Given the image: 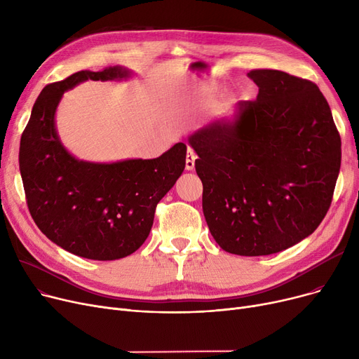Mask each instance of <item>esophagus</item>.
<instances>
[{
	"mask_svg": "<svg viewBox=\"0 0 359 359\" xmlns=\"http://www.w3.org/2000/svg\"><path fill=\"white\" fill-rule=\"evenodd\" d=\"M195 160H196V154L194 153L192 148H187L186 153V170L187 172H192L195 168Z\"/></svg>",
	"mask_w": 359,
	"mask_h": 359,
	"instance_id": "34e87169",
	"label": "esophagus"
}]
</instances>
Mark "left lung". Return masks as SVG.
Here are the masks:
<instances>
[{
	"label": "left lung",
	"mask_w": 359,
	"mask_h": 359,
	"mask_svg": "<svg viewBox=\"0 0 359 359\" xmlns=\"http://www.w3.org/2000/svg\"><path fill=\"white\" fill-rule=\"evenodd\" d=\"M255 102L195 130L202 210L225 252L265 256L323 221L341 168V137L318 87L278 69H253Z\"/></svg>",
	"instance_id": "obj_1"
}]
</instances>
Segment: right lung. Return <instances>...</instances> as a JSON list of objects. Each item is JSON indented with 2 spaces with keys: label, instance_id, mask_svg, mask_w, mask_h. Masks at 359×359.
Returning a JSON list of instances; mask_svg holds the SVG:
<instances>
[{
  "label": "right lung",
  "instance_id": "add662e5",
  "mask_svg": "<svg viewBox=\"0 0 359 359\" xmlns=\"http://www.w3.org/2000/svg\"><path fill=\"white\" fill-rule=\"evenodd\" d=\"M125 67L80 71L46 86L34 102L20 141V175L39 230L64 250L93 260H116L138 250L153 227L157 203L182 176L186 145L157 158L93 163L75 158L56 130L67 90L87 80L122 81Z\"/></svg>",
  "mask_w": 359,
  "mask_h": 359
}]
</instances>
